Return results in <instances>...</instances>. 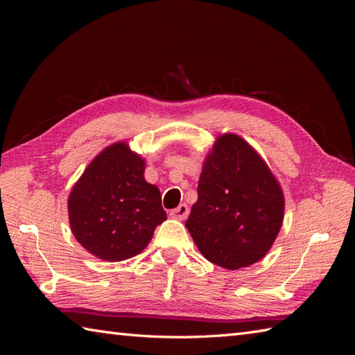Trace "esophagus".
Instances as JSON below:
<instances>
[{
    "mask_svg": "<svg viewBox=\"0 0 355 355\" xmlns=\"http://www.w3.org/2000/svg\"><path fill=\"white\" fill-rule=\"evenodd\" d=\"M170 214L173 218H176V219H179V220H184V219H187L188 218V214H189V207L187 206V204H180L179 207H176V209H173L170 211Z\"/></svg>",
    "mask_w": 355,
    "mask_h": 355,
    "instance_id": "34e87169",
    "label": "esophagus"
}]
</instances>
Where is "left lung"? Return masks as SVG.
Masks as SVG:
<instances>
[{"instance_id": "1", "label": "left lung", "mask_w": 355, "mask_h": 355, "mask_svg": "<svg viewBox=\"0 0 355 355\" xmlns=\"http://www.w3.org/2000/svg\"><path fill=\"white\" fill-rule=\"evenodd\" d=\"M197 192L185 227L201 254L231 271L261 261L280 232L284 197L259 154L240 136L218 137Z\"/></svg>"}]
</instances>
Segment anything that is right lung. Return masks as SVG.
Returning <instances> with one entry per match:
<instances>
[{
  "instance_id": "1",
  "label": "right lung",
  "mask_w": 355,
  "mask_h": 355,
  "mask_svg": "<svg viewBox=\"0 0 355 355\" xmlns=\"http://www.w3.org/2000/svg\"><path fill=\"white\" fill-rule=\"evenodd\" d=\"M145 161L118 142L96 157L68 198L77 241L99 259L125 261L141 253L167 219L161 194L144 178Z\"/></svg>"
}]
</instances>
